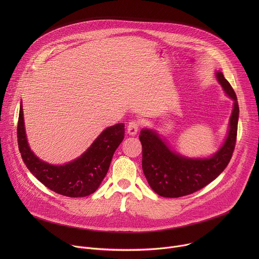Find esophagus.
<instances>
[{"mask_svg": "<svg viewBox=\"0 0 259 259\" xmlns=\"http://www.w3.org/2000/svg\"><path fill=\"white\" fill-rule=\"evenodd\" d=\"M140 126V122L138 120H131L127 126V132L130 135H135Z\"/></svg>", "mask_w": 259, "mask_h": 259, "instance_id": "34e87169", "label": "esophagus"}]
</instances>
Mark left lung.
I'll use <instances>...</instances> for the list:
<instances>
[{
    "mask_svg": "<svg viewBox=\"0 0 259 259\" xmlns=\"http://www.w3.org/2000/svg\"><path fill=\"white\" fill-rule=\"evenodd\" d=\"M216 78L226 93L234 100L228 137L219 151L209 159H189L169 149L153 130L142 129L139 139L142 145V170L150 187L165 198L191 195L213 181L230 163L237 140L239 104L231 84L217 71Z\"/></svg>",
    "mask_w": 259,
    "mask_h": 259,
    "instance_id": "left-lung-1",
    "label": "left lung"
}]
</instances>
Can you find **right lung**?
Returning <instances> with one entry per match:
<instances>
[{"label":"right lung","mask_w":259,"mask_h":259,"mask_svg":"<svg viewBox=\"0 0 259 259\" xmlns=\"http://www.w3.org/2000/svg\"><path fill=\"white\" fill-rule=\"evenodd\" d=\"M123 123L106 128L89 149L75 161L64 165H50L36 158L27 144L23 109L20 104L17 141L21 158L30 173L49 190L70 198L93 194L105 177L114 153L124 139Z\"/></svg>","instance_id":"add662e5"}]
</instances>
